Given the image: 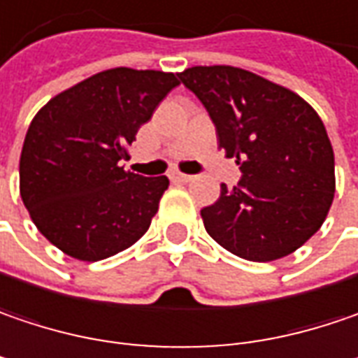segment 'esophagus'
<instances>
[{"label": "esophagus", "mask_w": 358, "mask_h": 358, "mask_svg": "<svg viewBox=\"0 0 358 358\" xmlns=\"http://www.w3.org/2000/svg\"><path fill=\"white\" fill-rule=\"evenodd\" d=\"M170 180L172 182H190V180H194V176H190V174H182L178 170H174V172H170Z\"/></svg>", "instance_id": "obj_1"}]
</instances>
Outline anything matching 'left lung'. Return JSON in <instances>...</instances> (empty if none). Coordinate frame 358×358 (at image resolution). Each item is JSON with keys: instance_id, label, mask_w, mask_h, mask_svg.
I'll list each match as a JSON object with an SVG mask.
<instances>
[{"instance_id": "8db88e82", "label": "left lung", "mask_w": 358, "mask_h": 358, "mask_svg": "<svg viewBox=\"0 0 358 358\" xmlns=\"http://www.w3.org/2000/svg\"><path fill=\"white\" fill-rule=\"evenodd\" d=\"M180 83L199 96L219 148L237 158V186L200 210L206 233L249 262L300 249L334 199V152L322 119L300 95L237 66H192Z\"/></svg>"}]
</instances>
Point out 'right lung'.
<instances>
[{
	"label": "right lung",
	"instance_id": "right-lung-1",
	"mask_svg": "<svg viewBox=\"0 0 358 358\" xmlns=\"http://www.w3.org/2000/svg\"><path fill=\"white\" fill-rule=\"evenodd\" d=\"M180 80L174 73L109 69L52 96L20 156V194L38 231L78 262H101L150 229L166 176L123 170L137 129Z\"/></svg>",
	"mask_w": 358,
	"mask_h": 358
}]
</instances>
